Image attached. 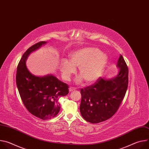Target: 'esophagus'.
<instances>
[{
    "label": "esophagus",
    "mask_w": 149,
    "mask_h": 149,
    "mask_svg": "<svg viewBox=\"0 0 149 149\" xmlns=\"http://www.w3.org/2000/svg\"><path fill=\"white\" fill-rule=\"evenodd\" d=\"M77 88H74V87H70V88H69V91H70V92H71V91H74V90H75Z\"/></svg>",
    "instance_id": "1"
}]
</instances>
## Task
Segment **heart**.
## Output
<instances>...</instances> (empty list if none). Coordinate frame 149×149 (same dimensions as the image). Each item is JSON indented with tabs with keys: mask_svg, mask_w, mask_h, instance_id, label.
<instances>
[{
	"mask_svg": "<svg viewBox=\"0 0 149 149\" xmlns=\"http://www.w3.org/2000/svg\"><path fill=\"white\" fill-rule=\"evenodd\" d=\"M107 56L95 48H84L77 50L70 55V61L64 59L61 61L60 71L63 78L70 79L71 75L75 72V67H79L78 72L87 83L95 82L101 75L107 63Z\"/></svg>",
	"mask_w": 149,
	"mask_h": 149,
	"instance_id": "1",
	"label": "heart"
}]
</instances>
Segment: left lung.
Masks as SVG:
<instances>
[{"mask_svg": "<svg viewBox=\"0 0 149 149\" xmlns=\"http://www.w3.org/2000/svg\"><path fill=\"white\" fill-rule=\"evenodd\" d=\"M118 75L111 79L101 77L92 85L81 89L79 107L82 117L91 123H98L110 118L118 110L129 84V69L120 55Z\"/></svg>", "mask_w": 149, "mask_h": 149, "instance_id": "obj_1", "label": "left lung"}]
</instances>
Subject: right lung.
<instances>
[{"instance_id": "add662e5", "label": "right lung", "mask_w": 149, "mask_h": 149, "mask_svg": "<svg viewBox=\"0 0 149 149\" xmlns=\"http://www.w3.org/2000/svg\"><path fill=\"white\" fill-rule=\"evenodd\" d=\"M45 41H40L29 47L19 62L16 75L17 87L25 107L35 117L43 120L55 117L60 110V97L69 93L68 85L53 75L39 77L27 69L25 61L28 55Z\"/></svg>"}]
</instances>
